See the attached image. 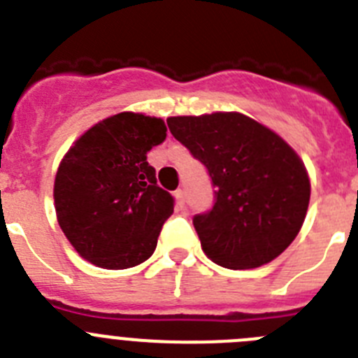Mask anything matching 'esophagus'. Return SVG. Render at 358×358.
<instances>
[{
    "label": "esophagus",
    "mask_w": 358,
    "mask_h": 358,
    "mask_svg": "<svg viewBox=\"0 0 358 358\" xmlns=\"http://www.w3.org/2000/svg\"><path fill=\"white\" fill-rule=\"evenodd\" d=\"M173 197H176V202H177V210H185V202H186L185 192H182V189H176V192H173Z\"/></svg>",
    "instance_id": "1"
}]
</instances>
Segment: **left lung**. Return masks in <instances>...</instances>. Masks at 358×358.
Returning <instances> with one entry per match:
<instances>
[{
  "instance_id": "1",
  "label": "left lung",
  "mask_w": 358,
  "mask_h": 358,
  "mask_svg": "<svg viewBox=\"0 0 358 358\" xmlns=\"http://www.w3.org/2000/svg\"><path fill=\"white\" fill-rule=\"evenodd\" d=\"M177 141L208 170L213 206L194 215L202 251L226 268H255L289 248L305 220L310 181L296 152L240 113L173 116Z\"/></svg>"
}]
</instances>
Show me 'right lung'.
Masks as SVG:
<instances>
[{"mask_svg":"<svg viewBox=\"0 0 358 358\" xmlns=\"http://www.w3.org/2000/svg\"><path fill=\"white\" fill-rule=\"evenodd\" d=\"M164 138L161 118L120 113L69 148L53 197L59 226L82 258L113 271L150 258L176 204L147 161Z\"/></svg>","mask_w":358,"mask_h":358,"instance_id":"right-lung-1","label":"right lung"}]
</instances>
